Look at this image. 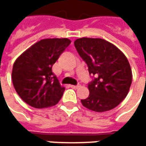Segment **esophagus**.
<instances>
[{
	"label": "esophagus",
	"instance_id": "34e87169",
	"mask_svg": "<svg viewBox=\"0 0 146 146\" xmlns=\"http://www.w3.org/2000/svg\"><path fill=\"white\" fill-rule=\"evenodd\" d=\"M80 87V85H77V86H74V85H72V86H71V88H74V89H78Z\"/></svg>",
	"mask_w": 146,
	"mask_h": 146
}]
</instances>
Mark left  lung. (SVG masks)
Instances as JSON below:
<instances>
[{
  "mask_svg": "<svg viewBox=\"0 0 146 146\" xmlns=\"http://www.w3.org/2000/svg\"><path fill=\"white\" fill-rule=\"evenodd\" d=\"M78 53L95 76L88 84L89 95L81 100L87 109L105 112L115 108L126 97L132 72L125 55L113 44L102 38L82 37L74 41Z\"/></svg>",
  "mask_w": 146,
  "mask_h": 146,
  "instance_id": "1",
  "label": "left lung"
}]
</instances>
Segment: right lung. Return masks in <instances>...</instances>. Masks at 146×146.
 <instances>
[{
	"label": "right lung",
	"instance_id": "1",
	"mask_svg": "<svg viewBox=\"0 0 146 146\" xmlns=\"http://www.w3.org/2000/svg\"><path fill=\"white\" fill-rule=\"evenodd\" d=\"M70 44L68 38L42 39L16 58L12 81L23 102L36 109L52 107L59 102L65 88L52 67Z\"/></svg>",
	"mask_w": 146,
	"mask_h": 146
}]
</instances>
